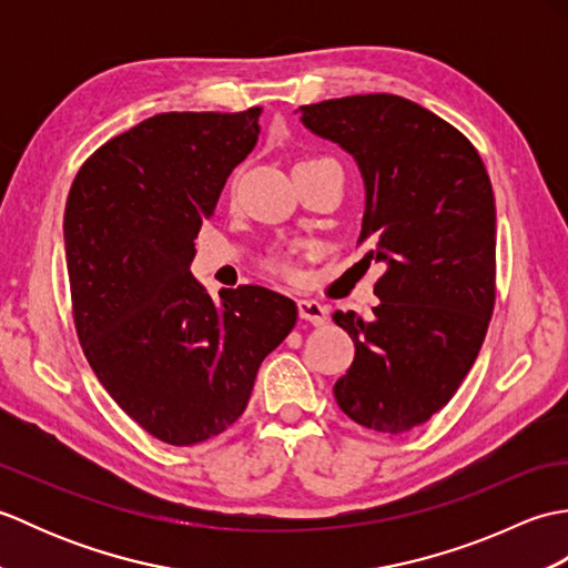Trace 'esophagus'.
Returning <instances> with one entry per match:
<instances>
[{"mask_svg":"<svg viewBox=\"0 0 568 568\" xmlns=\"http://www.w3.org/2000/svg\"><path fill=\"white\" fill-rule=\"evenodd\" d=\"M297 315L300 320L312 322L315 327L327 322V307L320 305L317 300H297Z\"/></svg>","mask_w":568,"mask_h":568,"instance_id":"34e87169","label":"esophagus"}]
</instances>
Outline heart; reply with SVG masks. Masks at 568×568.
Instances as JSON below:
<instances>
[{
    "mask_svg": "<svg viewBox=\"0 0 568 568\" xmlns=\"http://www.w3.org/2000/svg\"><path fill=\"white\" fill-rule=\"evenodd\" d=\"M268 268L273 273H277V275H283V277H293L295 275V268L291 265V261H285V258H273L268 263Z\"/></svg>",
    "mask_w": 568,
    "mask_h": 568,
    "instance_id": "1",
    "label": "heart"
}]
</instances>
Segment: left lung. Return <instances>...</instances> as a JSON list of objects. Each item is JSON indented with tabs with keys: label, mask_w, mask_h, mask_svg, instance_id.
I'll list each match as a JSON object with an SVG mask.
<instances>
[{
	"label": "left lung",
	"mask_w": 568,
	"mask_h": 568,
	"mask_svg": "<svg viewBox=\"0 0 568 568\" xmlns=\"http://www.w3.org/2000/svg\"><path fill=\"white\" fill-rule=\"evenodd\" d=\"M364 178V261L385 265L371 320L334 312L356 346L334 383L344 415L400 434L452 400L496 303V200L470 141L397 94H352L297 110Z\"/></svg>",
	"instance_id": "8db88e82"
}]
</instances>
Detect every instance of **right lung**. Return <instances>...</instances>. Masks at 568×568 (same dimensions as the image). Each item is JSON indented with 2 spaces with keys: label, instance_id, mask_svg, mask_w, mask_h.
Masks as SVG:
<instances>
[{
  "label": "right lung",
  "instance_id": "add662e5",
  "mask_svg": "<svg viewBox=\"0 0 568 568\" xmlns=\"http://www.w3.org/2000/svg\"><path fill=\"white\" fill-rule=\"evenodd\" d=\"M261 106L165 112L94 151L70 187L63 239L82 352L155 439L207 442L244 413L261 361L297 322L291 297L192 277L195 236L253 151Z\"/></svg>",
  "mask_w": 568,
  "mask_h": 568
}]
</instances>
